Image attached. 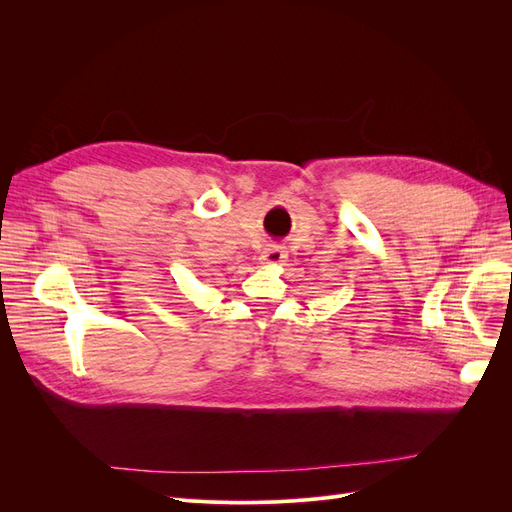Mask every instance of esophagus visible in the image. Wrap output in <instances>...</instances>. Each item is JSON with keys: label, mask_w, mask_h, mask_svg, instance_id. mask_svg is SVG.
<instances>
[{"label": "esophagus", "mask_w": 512, "mask_h": 512, "mask_svg": "<svg viewBox=\"0 0 512 512\" xmlns=\"http://www.w3.org/2000/svg\"><path fill=\"white\" fill-rule=\"evenodd\" d=\"M286 256H288V254H286V247H282V245H269L267 250L262 252L260 262H262V265L275 267V265H282Z\"/></svg>", "instance_id": "1"}]
</instances>
